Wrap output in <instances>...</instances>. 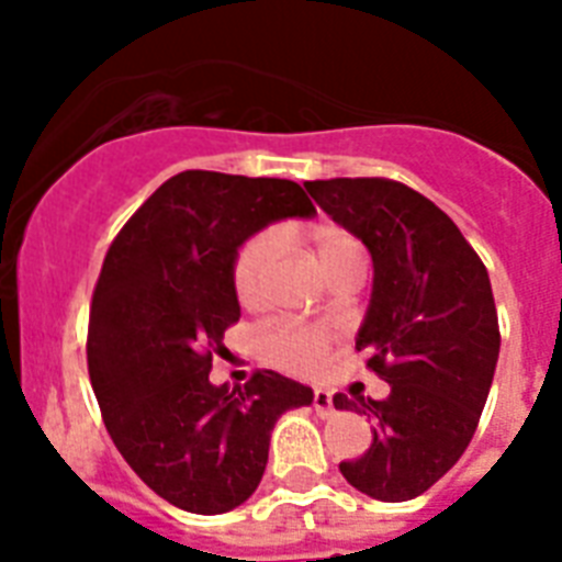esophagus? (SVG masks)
I'll use <instances>...</instances> for the list:
<instances>
[{
    "mask_svg": "<svg viewBox=\"0 0 562 562\" xmlns=\"http://www.w3.org/2000/svg\"><path fill=\"white\" fill-rule=\"evenodd\" d=\"M312 405H315V411L321 414V417H329L335 411V400H333V393L324 391V387H317L315 396H312Z\"/></svg>",
    "mask_w": 562,
    "mask_h": 562,
    "instance_id": "esophagus-1",
    "label": "esophagus"
}]
</instances>
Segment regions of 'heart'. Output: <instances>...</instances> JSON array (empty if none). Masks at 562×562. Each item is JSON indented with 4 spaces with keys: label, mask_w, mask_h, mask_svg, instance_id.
<instances>
[{
    "label": "heart",
    "mask_w": 562,
    "mask_h": 562,
    "mask_svg": "<svg viewBox=\"0 0 562 562\" xmlns=\"http://www.w3.org/2000/svg\"><path fill=\"white\" fill-rule=\"evenodd\" d=\"M300 236L306 241L308 254L324 271V277H333L347 265L361 262L359 241L338 224L329 221H315L300 229ZM280 259V238L271 229H262L238 247L233 259V294L245 308L259 306L271 282V273ZM333 347V338L317 326L285 324L273 326L259 338V352L265 361H271L277 368L291 370V373H312L324 364L326 352Z\"/></svg>",
    "instance_id": "heart-1"
}]
</instances>
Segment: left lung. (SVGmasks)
<instances>
[{"instance_id":"1","label":"left lung","mask_w":562,"mask_h":562,"mask_svg":"<svg viewBox=\"0 0 562 562\" xmlns=\"http://www.w3.org/2000/svg\"><path fill=\"white\" fill-rule=\"evenodd\" d=\"M306 189L373 256L356 350L391 384L384 400H359L373 443L338 467L361 493L408 502L452 470L479 428L502 344L487 268L454 221L405 183L333 178ZM333 400L356 405L347 393Z\"/></svg>"}]
</instances>
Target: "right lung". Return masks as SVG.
<instances>
[{"label": "right lung", "mask_w": 562, "mask_h": 562, "mask_svg": "<svg viewBox=\"0 0 562 562\" xmlns=\"http://www.w3.org/2000/svg\"><path fill=\"white\" fill-rule=\"evenodd\" d=\"M312 218L294 180L180 171L113 238L92 291L87 368L131 470L169 505L227 514L254 496L273 423L312 387L256 370L212 384V356L241 315L233 259L256 229Z\"/></svg>", "instance_id": "right-lung-1"}]
</instances>
